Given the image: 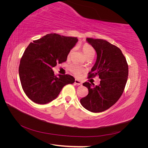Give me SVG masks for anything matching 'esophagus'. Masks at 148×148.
Returning a JSON list of instances; mask_svg holds the SVG:
<instances>
[{
	"mask_svg": "<svg viewBox=\"0 0 148 148\" xmlns=\"http://www.w3.org/2000/svg\"><path fill=\"white\" fill-rule=\"evenodd\" d=\"M75 83L76 84H77V85H82V82L79 81V80H78V79H75Z\"/></svg>",
	"mask_w": 148,
	"mask_h": 148,
	"instance_id": "1",
	"label": "esophagus"
}]
</instances>
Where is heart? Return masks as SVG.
Instances as JSON below:
<instances>
[{
	"instance_id": "1",
	"label": "heart",
	"mask_w": 148,
	"mask_h": 148,
	"mask_svg": "<svg viewBox=\"0 0 148 148\" xmlns=\"http://www.w3.org/2000/svg\"><path fill=\"white\" fill-rule=\"evenodd\" d=\"M75 49L72 48L70 51L69 54H68V57H70L73 52H75ZM82 50L84 53V56L86 57V59H89V58H92L95 57L96 54V51L90 44H89L88 43H85L84 44L83 46H82ZM69 70L76 77H79L80 75L82 74V73L84 71V69L82 68V67L79 66V65H77L76 64H72L71 65L69 66Z\"/></svg>"
}]
</instances>
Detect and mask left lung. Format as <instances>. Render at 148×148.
Segmentation results:
<instances>
[{"mask_svg":"<svg viewBox=\"0 0 148 148\" xmlns=\"http://www.w3.org/2000/svg\"><path fill=\"white\" fill-rule=\"evenodd\" d=\"M97 53V59L88 78L98 75L100 84L85 82L88 95L80 103L92 112H101L115 104L122 96L128 76V66L120 49L104 39L86 38Z\"/></svg>","mask_w":148,"mask_h":148,"instance_id":"8db88e82","label":"left lung"}]
</instances>
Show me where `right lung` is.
<instances>
[{
	"instance_id": "obj_1",
	"label": "right lung",
	"mask_w": 148,
	"mask_h": 148,
	"mask_svg": "<svg viewBox=\"0 0 148 148\" xmlns=\"http://www.w3.org/2000/svg\"><path fill=\"white\" fill-rule=\"evenodd\" d=\"M77 38L48 34L31 42L25 49L19 66V76L26 95L39 104L55 99L63 87L75 82L70 75H54L52 68L66 60Z\"/></svg>"
}]
</instances>
